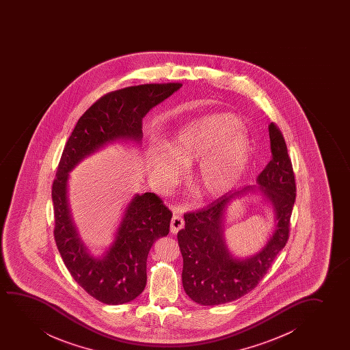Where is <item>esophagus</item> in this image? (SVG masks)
<instances>
[{
    "label": "esophagus",
    "instance_id": "obj_1",
    "mask_svg": "<svg viewBox=\"0 0 350 350\" xmlns=\"http://www.w3.org/2000/svg\"><path fill=\"white\" fill-rule=\"evenodd\" d=\"M183 227H184V220H183L182 216L174 214L171 220V233L176 234L178 233V230H182Z\"/></svg>",
    "mask_w": 350,
    "mask_h": 350
}]
</instances>
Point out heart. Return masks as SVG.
Here are the masks:
<instances>
[{
    "mask_svg": "<svg viewBox=\"0 0 350 350\" xmlns=\"http://www.w3.org/2000/svg\"><path fill=\"white\" fill-rule=\"evenodd\" d=\"M241 120L230 113H215L179 130L172 147L149 148L146 163L150 177L163 187H174L182 178V168L197 163L195 179L206 196L230 190L249 163V139Z\"/></svg>",
    "mask_w": 350,
    "mask_h": 350,
    "instance_id": "obj_1",
    "label": "heart"
}]
</instances>
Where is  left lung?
Returning <instances> with one entry per match:
<instances>
[{
    "instance_id": "left-lung-1",
    "label": "left lung",
    "mask_w": 350,
    "mask_h": 350,
    "mask_svg": "<svg viewBox=\"0 0 350 350\" xmlns=\"http://www.w3.org/2000/svg\"><path fill=\"white\" fill-rule=\"evenodd\" d=\"M271 160L260 172L258 190L273 204L276 225L258 254L237 259L228 252L224 238L226 208L233 198L254 191L244 187L226 193L201 211L184 214L185 227L178 232L183 256V287L192 301L215 306L234 301L257 287L273 259L287 244L297 187L292 161L282 133L269 125Z\"/></svg>"
}]
</instances>
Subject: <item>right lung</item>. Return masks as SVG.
Masks as SVG:
<instances>
[{"label":"right lung","mask_w":350,"mask_h":350,"mask_svg":"<svg viewBox=\"0 0 350 350\" xmlns=\"http://www.w3.org/2000/svg\"><path fill=\"white\" fill-rule=\"evenodd\" d=\"M183 83H147L110 92L77 120L63 149L53 183V237L69 273L91 297L107 305L134 300L147 282V257L155 240L170 232L172 211L153 192L135 195L116 239L104 257L94 258L77 237L69 214V172L92 153L116 139H142V120Z\"/></svg>","instance_id":"obj_1"}]
</instances>
